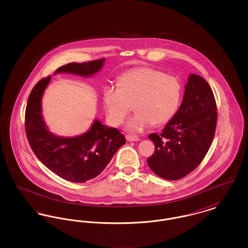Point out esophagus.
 <instances>
[{
	"instance_id": "esophagus-1",
	"label": "esophagus",
	"mask_w": 248,
	"mask_h": 248,
	"mask_svg": "<svg viewBox=\"0 0 248 248\" xmlns=\"http://www.w3.org/2000/svg\"><path fill=\"white\" fill-rule=\"evenodd\" d=\"M125 139L127 141H139L140 140V138L137 137V136H133V135H126L125 136Z\"/></svg>"
}]
</instances>
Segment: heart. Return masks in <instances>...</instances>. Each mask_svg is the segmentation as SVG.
I'll list each match as a JSON object with an SVG mask.
<instances>
[{
	"label": "heart",
	"mask_w": 248,
	"mask_h": 248,
	"mask_svg": "<svg viewBox=\"0 0 248 248\" xmlns=\"http://www.w3.org/2000/svg\"><path fill=\"white\" fill-rule=\"evenodd\" d=\"M182 94L183 84L177 76L151 67H139L123 73L118 86H106L103 100L108 122L114 126L124 123L134 104L136 113L127 122L126 129L139 133L173 118Z\"/></svg>",
	"instance_id": "1"
}]
</instances>
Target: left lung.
<instances>
[{
    "label": "left lung",
    "instance_id": "8db88e82",
    "mask_svg": "<svg viewBox=\"0 0 248 248\" xmlns=\"http://www.w3.org/2000/svg\"><path fill=\"white\" fill-rule=\"evenodd\" d=\"M217 121V103L210 85L199 75L190 74L176 115L160 135H149L155 145L154 154L147 159L150 168L167 180L189 175L207 154Z\"/></svg>",
    "mask_w": 248,
    "mask_h": 248
}]
</instances>
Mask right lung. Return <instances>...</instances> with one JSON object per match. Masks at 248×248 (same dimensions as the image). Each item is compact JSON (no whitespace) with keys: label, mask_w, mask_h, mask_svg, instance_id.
<instances>
[{"label":"right lung","mask_w":248,"mask_h":248,"mask_svg":"<svg viewBox=\"0 0 248 248\" xmlns=\"http://www.w3.org/2000/svg\"><path fill=\"white\" fill-rule=\"evenodd\" d=\"M104 59L71 62L57 72L89 76L99 71ZM51 76L45 77L32 88L25 111L28 141L37 158L53 173L66 180L83 183L97 177L112 159L125 139L117 128L94 121L92 127L76 138L57 137L50 133L43 120L41 100Z\"/></svg>","instance_id":"right-lung-1"}]
</instances>
